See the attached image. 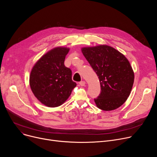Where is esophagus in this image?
<instances>
[{"mask_svg": "<svg viewBox=\"0 0 157 157\" xmlns=\"http://www.w3.org/2000/svg\"><path fill=\"white\" fill-rule=\"evenodd\" d=\"M85 81H80L79 83V85L80 86H85Z\"/></svg>", "mask_w": 157, "mask_h": 157, "instance_id": "obj_1", "label": "esophagus"}]
</instances>
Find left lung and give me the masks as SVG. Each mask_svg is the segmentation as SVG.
<instances>
[{
    "label": "left lung",
    "mask_w": 157,
    "mask_h": 157,
    "mask_svg": "<svg viewBox=\"0 0 157 157\" xmlns=\"http://www.w3.org/2000/svg\"><path fill=\"white\" fill-rule=\"evenodd\" d=\"M81 50L99 79L101 94L94 98L97 106L103 111L118 108L127 101L134 84V74L129 62L109 46L83 48Z\"/></svg>",
    "instance_id": "left-lung-1"
}]
</instances>
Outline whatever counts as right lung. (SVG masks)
Wrapping results in <instances>:
<instances>
[{
  "mask_svg": "<svg viewBox=\"0 0 157 157\" xmlns=\"http://www.w3.org/2000/svg\"><path fill=\"white\" fill-rule=\"evenodd\" d=\"M69 51L55 48L37 62L30 76V86L37 99L48 107L55 108L67 99L76 83L72 79L71 69L64 61Z\"/></svg>",
  "mask_w": 157,
  "mask_h": 157,
  "instance_id": "1",
  "label": "right lung"
}]
</instances>
